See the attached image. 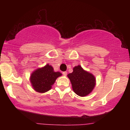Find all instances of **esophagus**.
<instances>
[{"instance_id": "obj_1", "label": "esophagus", "mask_w": 130, "mask_h": 130, "mask_svg": "<svg viewBox=\"0 0 130 130\" xmlns=\"http://www.w3.org/2000/svg\"><path fill=\"white\" fill-rule=\"evenodd\" d=\"M62 74H63V76H67V71H63V72L62 73Z\"/></svg>"}]
</instances>
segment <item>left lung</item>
Masks as SVG:
<instances>
[{
    "label": "left lung",
    "instance_id": "obj_1",
    "mask_svg": "<svg viewBox=\"0 0 130 130\" xmlns=\"http://www.w3.org/2000/svg\"><path fill=\"white\" fill-rule=\"evenodd\" d=\"M67 76L70 79L74 92L80 96H86L90 93L96 84L95 76L85 71L80 65L74 67L73 71Z\"/></svg>",
    "mask_w": 130,
    "mask_h": 130
}]
</instances>
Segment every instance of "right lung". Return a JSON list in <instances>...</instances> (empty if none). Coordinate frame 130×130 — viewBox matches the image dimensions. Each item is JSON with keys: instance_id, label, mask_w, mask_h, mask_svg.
<instances>
[{"instance_id": "right-lung-1", "label": "right lung", "mask_w": 130, "mask_h": 130, "mask_svg": "<svg viewBox=\"0 0 130 130\" xmlns=\"http://www.w3.org/2000/svg\"><path fill=\"white\" fill-rule=\"evenodd\" d=\"M62 76V73L54 71L53 67L49 64L34 71L30 75L31 84L33 89L39 93H44L52 88L56 79Z\"/></svg>"}]
</instances>
